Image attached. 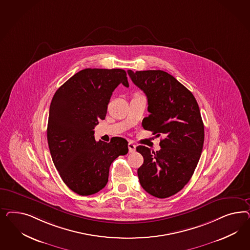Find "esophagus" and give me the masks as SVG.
<instances>
[{
  "instance_id": "1",
  "label": "esophagus",
  "mask_w": 250,
  "mask_h": 250,
  "mask_svg": "<svg viewBox=\"0 0 250 250\" xmlns=\"http://www.w3.org/2000/svg\"><path fill=\"white\" fill-rule=\"evenodd\" d=\"M128 149L129 152H131V153L136 151V145L134 144L133 142H129Z\"/></svg>"
}]
</instances>
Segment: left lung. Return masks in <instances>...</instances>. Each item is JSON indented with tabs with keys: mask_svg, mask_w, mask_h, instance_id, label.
Listing matches in <instances>:
<instances>
[{
	"mask_svg": "<svg viewBox=\"0 0 250 250\" xmlns=\"http://www.w3.org/2000/svg\"><path fill=\"white\" fill-rule=\"evenodd\" d=\"M127 72L147 98L149 114L142 122L143 127L164 136L159 151L136 146L144 158L137 169L139 182L153 196H172L189 182L203 151L205 126L196 99L163 70Z\"/></svg>",
	"mask_w": 250,
	"mask_h": 250,
	"instance_id": "8db88e82",
	"label": "left lung"
}]
</instances>
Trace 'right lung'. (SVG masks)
Returning <instances> with one entry per match:
<instances>
[{"mask_svg":"<svg viewBox=\"0 0 250 250\" xmlns=\"http://www.w3.org/2000/svg\"><path fill=\"white\" fill-rule=\"evenodd\" d=\"M129 87L121 68H85L61 85L49 108L47 143L62 181L79 195L104 189L114 159L128 152V142L114 137L96 142L93 129L104 120L114 89Z\"/></svg>","mask_w":250,"mask_h":250,"instance_id":"obj_1","label":"right lung"}]
</instances>
